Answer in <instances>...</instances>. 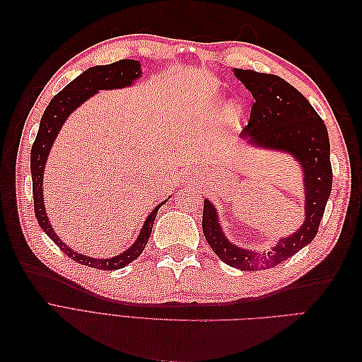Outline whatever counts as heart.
Instances as JSON below:
<instances>
[{
  "mask_svg": "<svg viewBox=\"0 0 362 362\" xmlns=\"http://www.w3.org/2000/svg\"><path fill=\"white\" fill-rule=\"evenodd\" d=\"M240 107L238 105H233L231 108H229V117H237L240 115Z\"/></svg>",
  "mask_w": 362,
  "mask_h": 362,
  "instance_id": "heart-1",
  "label": "heart"
}]
</instances>
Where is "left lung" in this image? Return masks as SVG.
<instances>
[{"label": "left lung", "mask_w": 362, "mask_h": 362, "mask_svg": "<svg viewBox=\"0 0 362 362\" xmlns=\"http://www.w3.org/2000/svg\"><path fill=\"white\" fill-rule=\"evenodd\" d=\"M234 75L255 100L249 124L240 137L250 146L291 156L302 169L305 187L302 226L281 237L269 252H255L229 242L216 206L208 198L204 201L202 229L214 254L234 269L255 272L281 264L314 240L332 190L331 146L322 117L290 83L278 75L250 69H234Z\"/></svg>", "instance_id": "obj_1"}]
</instances>
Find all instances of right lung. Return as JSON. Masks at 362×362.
Wrapping results in <instances>:
<instances>
[{
	"label": "right lung",
	"instance_id": "1",
	"mask_svg": "<svg viewBox=\"0 0 362 362\" xmlns=\"http://www.w3.org/2000/svg\"><path fill=\"white\" fill-rule=\"evenodd\" d=\"M141 76V64L139 60H119L112 64H103V66H93L86 69L81 75L72 80L62 92L52 98L45 112L42 115L40 125L35 144L31 146L30 157V170L33 180V201H35V214L40 228L60 250H63L69 258L80 262V264L89 266L100 270H117L122 269L129 262H133L144 252L148 238L151 237L152 225H154L158 208L168 202L163 201L154 210L149 213L146 221L141 226L136 242L124 252H120L116 257L110 258H93L84 254H78L66 243L62 242V238L54 231L49 218L43 204V172L51 148L56 141L62 127L66 122V119L72 112H75L81 104H84L89 98L96 95L100 90H115L124 89V87L133 86Z\"/></svg>",
	"mask_w": 362,
	"mask_h": 362
}]
</instances>
